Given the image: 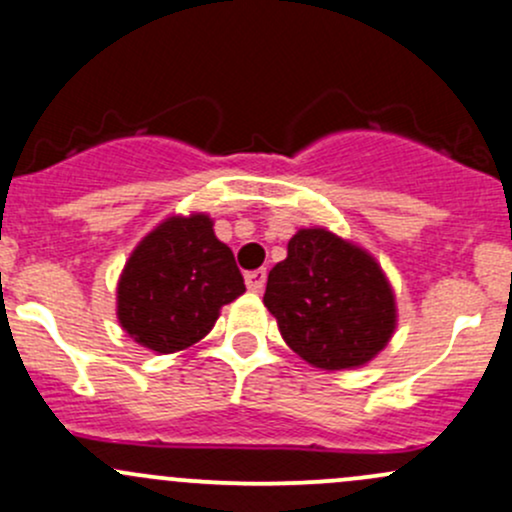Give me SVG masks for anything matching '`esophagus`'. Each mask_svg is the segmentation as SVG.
I'll return each instance as SVG.
<instances>
[{
	"mask_svg": "<svg viewBox=\"0 0 512 512\" xmlns=\"http://www.w3.org/2000/svg\"><path fill=\"white\" fill-rule=\"evenodd\" d=\"M267 282V270H252L245 274V284L250 292H262Z\"/></svg>",
	"mask_w": 512,
	"mask_h": 512,
	"instance_id": "esophagus-1",
	"label": "esophagus"
}]
</instances>
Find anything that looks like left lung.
<instances>
[{
	"mask_svg": "<svg viewBox=\"0 0 512 512\" xmlns=\"http://www.w3.org/2000/svg\"><path fill=\"white\" fill-rule=\"evenodd\" d=\"M265 306L299 358L321 370L370 363L397 328L390 279L368 250L326 228H301L270 270Z\"/></svg>",
	"mask_w": 512,
	"mask_h": 512,
	"instance_id": "obj_1",
	"label": "left lung"
}]
</instances>
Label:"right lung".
I'll use <instances>...</instances> for the list:
<instances>
[{
    "instance_id": "obj_1",
    "label": "right lung",
    "mask_w": 512,
    "mask_h": 512,
    "mask_svg": "<svg viewBox=\"0 0 512 512\" xmlns=\"http://www.w3.org/2000/svg\"><path fill=\"white\" fill-rule=\"evenodd\" d=\"M245 292L235 255L206 213L169 215L144 235L117 279V319L139 346L176 353L208 336Z\"/></svg>"
}]
</instances>
